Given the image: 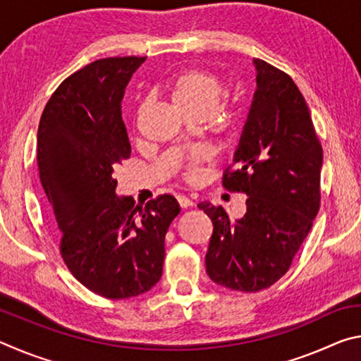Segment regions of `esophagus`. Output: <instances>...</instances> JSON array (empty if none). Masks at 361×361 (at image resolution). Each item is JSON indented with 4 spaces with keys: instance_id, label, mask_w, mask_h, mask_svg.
Segmentation results:
<instances>
[{
    "instance_id": "esophagus-1",
    "label": "esophagus",
    "mask_w": 361,
    "mask_h": 361,
    "mask_svg": "<svg viewBox=\"0 0 361 361\" xmlns=\"http://www.w3.org/2000/svg\"><path fill=\"white\" fill-rule=\"evenodd\" d=\"M176 200H178V204H180V207L181 209H189V207H192V200L188 197V195H183V194H180V195H176Z\"/></svg>"
}]
</instances>
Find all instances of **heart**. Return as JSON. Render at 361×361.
<instances>
[{
    "label": "heart",
    "instance_id": "b5f03b06",
    "mask_svg": "<svg viewBox=\"0 0 361 361\" xmlns=\"http://www.w3.org/2000/svg\"><path fill=\"white\" fill-rule=\"evenodd\" d=\"M169 94L175 106L186 116H210L224 95V85L210 71L188 70L170 81ZM204 156L200 151L194 152L189 157V166L194 167ZM188 175L194 176V170H189Z\"/></svg>",
    "mask_w": 361,
    "mask_h": 361
}]
</instances>
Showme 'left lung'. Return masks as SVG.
Masks as SVG:
<instances>
[{"label": "left lung", "mask_w": 361, "mask_h": 361, "mask_svg": "<svg viewBox=\"0 0 361 361\" xmlns=\"http://www.w3.org/2000/svg\"><path fill=\"white\" fill-rule=\"evenodd\" d=\"M256 90L223 186L248 195L231 219L200 202L213 223L205 255L213 282L237 291L264 290L285 276L320 207L322 145L307 103L293 79L253 59Z\"/></svg>", "instance_id": "left-lung-1"}]
</instances>
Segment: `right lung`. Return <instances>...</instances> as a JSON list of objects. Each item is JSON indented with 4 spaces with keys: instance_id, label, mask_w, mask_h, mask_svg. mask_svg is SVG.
<instances>
[{
    "instance_id": "right-lung-1",
    "label": "right lung",
    "mask_w": 361,
    "mask_h": 361,
    "mask_svg": "<svg viewBox=\"0 0 361 361\" xmlns=\"http://www.w3.org/2000/svg\"><path fill=\"white\" fill-rule=\"evenodd\" d=\"M146 57H109L66 78L38 127L41 185L60 253L85 288L108 299L149 291L162 277L164 240L180 205L170 194L135 207L116 194L114 167L130 157L121 102Z\"/></svg>"
}]
</instances>
